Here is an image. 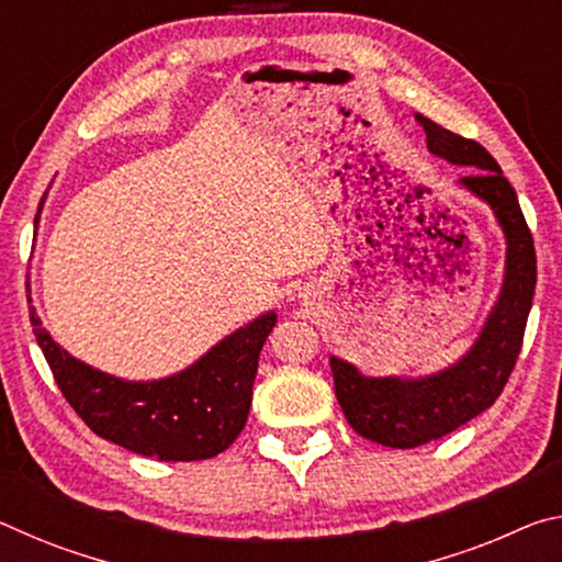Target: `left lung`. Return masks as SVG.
I'll use <instances>...</instances> for the list:
<instances>
[{"mask_svg": "<svg viewBox=\"0 0 562 562\" xmlns=\"http://www.w3.org/2000/svg\"><path fill=\"white\" fill-rule=\"evenodd\" d=\"M414 119L426 133L431 156L475 170L459 178L456 186L491 207L506 240V268L498 300L479 337L465 355L439 372L372 376L351 361L329 355L335 394L349 426L389 449H414L441 439L493 406L516 367L536 294L532 235L520 213L516 190L503 178L496 158L481 144L456 136L422 113H414Z\"/></svg>", "mask_w": 562, "mask_h": 562, "instance_id": "left-lung-1", "label": "left lung"}]
</instances>
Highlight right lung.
I'll return each mask as SVG.
<instances>
[{
	"label": "right lung",
	"instance_id": "1",
	"mask_svg": "<svg viewBox=\"0 0 562 562\" xmlns=\"http://www.w3.org/2000/svg\"><path fill=\"white\" fill-rule=\"evenodd\" d=\"M44 201L46 193L36 217ZM30 317L56 384L89 429L158 461L213 459L237 439L250 414L262 345L278 325L274 310L262 312L180 372L136 382L76 359L54 341L36 307H30Z\"/></svg>",
	"mask_w": 562,
	"mask_h": 562
}]
</instances>
